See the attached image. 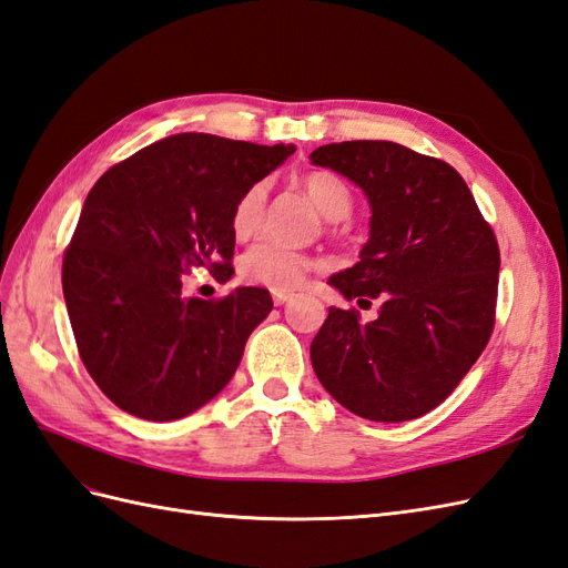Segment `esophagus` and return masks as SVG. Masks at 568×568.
Masks as SVG:
<instances>
[{"instance_id": "1", "label": "esophagus", "mask_w": 568, "mask_h": 568, "mask_svg": "<svg viewBox=\"0 0 568 568\" xmlns=\"http://www.w3.org/2000/svg\"><path fill=\"white\" fill-rule=\"evenodd\" d=\"M288 298H291V294H286V291H272V301H274V305H284Z\"/></svg>"}]
</instances>
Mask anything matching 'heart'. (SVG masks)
Returning a JSON list of instances; mask_svg holds the SVG:
<instances>
[{
    "label": "heart",
    "instance_id": "b5f03b06",
    "mask_svg": "<svg viewBox=\"0 0 568 568\" xmlns=\"http://www.w3.org/2000/svg\"><path fill=\"white\" fill-rule=\"evenodd\" d=\"M305 194L317 205V211L329 220H343L353 209V192L334 173L317 170L301 180ZM267 205V184H251L246 192L236 199L232 209V232L236 239H251L263 227ZM313 261L303 253L288 251L277 244H257L244 253L239 272L251 284H261L272 291H294L303 284L305 274L313 270Z\"/></svg>",
    "mask_w": 568,
    "mask_h": 568
}]
</instances>
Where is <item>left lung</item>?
<instances>
[{
	"instance_id": "obj_1",
	"label": "left lung",
	"mask_w": 568,
	"mask_h": 568,
	"mask_svg": "<svg viewBox=\"0 0 568 568\" xmlns=\"http://www.w3.org/2000/svg\"><path fill=\"white\" fill-rule=\"evenodd\" d=\"M311 161L355 182L372 211L359 261L329 284L348 301L382 303L367 324L329 307L311 346L313 369L357 417L417 419L448 398L490 338L495 234L453 165L403 144H326Z\"/></svg>"
}]
</instances>
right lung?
<instances>
[{"label":"right lung","mask_w":568,"mask_h":568,"mask_svg":"<svg viewBox=\"0 0 568 568\" xmlns=\"http://www.w3.org/2000/svg\"><path fill=\"white\" fill-rule=\"evenodd\" d=\"M294 144L182 132L106 170L84 199L63 257V298L84 367L128 415L173 422L230 384L267 288L220 301L182 294V274L234 272L232 209Z\"/></svg>","instance_id":"right-lung-1"}]
</instances>
